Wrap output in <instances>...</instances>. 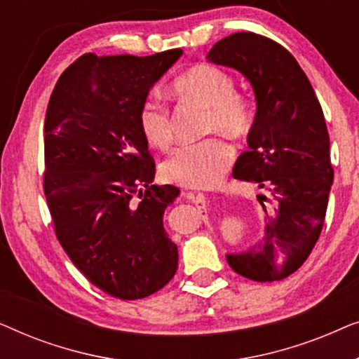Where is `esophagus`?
Returning <instances> with one entry per match:
<instances>
[{
	"mask_svg": "<svg viewBox=\"0 0 359 359\" xmlns=\"http://www.w3.org/2000/svg\"><path fill=\"white\" fill-rule=\"evenodd\" d=\"M193 203L196 208H198L201 212H205L208 210V201H205L204 194H194L193 196Z\"/></svg>",
	"mask_w": 359,
	"mask_h": 359,
	"instance_id": "1",
	"label": "esophagus"
}]
</instances>
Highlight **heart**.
Returning <instances> with one entry per match:
<instances>
[{
    "instance_id": "obj_1",
    "label": "heart",
    "mask_w": 359,
    "mask_h": 359,
    "mask_svg": "<svg viewBox=\"0 0 359 359\" xmlns=\"http://www.w3.org/2000/svg\"><path fill=\"white\" fill-rule=\"evenodd\" d=\"M175 95L186 102L203 106L208 111L205 134H220L240 139L253 127V109L243 95L235 91V80L229 72L212 63H199L175 78ZM140 134L147 144L165 150L173 142V122L168 106L156 97L142 101L137 114ZM233 160V150L222 137L183 145L163 163L161 175L171 183L186 188H212L222 180Z\"/></svg>"
}]
</instances>
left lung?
<instances>
[{
  "label": "left lung",
  "instance_id": "obj_1",
  "mask_svg": "<svg viewBox=\"0 0 359 359\" xmlns=\"http://www.w3.org/2000/svg\"><path fill=\"white\" fill-rule=\"evenodd\" d=\"M208 58L247 76L257 97L248 151L233 178L266 189L263 242L227 255L240 276L271 283L297 271L320 237L333 183L330 137L316 91L291 52L255 32H235Z\"/></svg>",
  "mask_w": 359,
  "mask_h": 359
}]
</instances>
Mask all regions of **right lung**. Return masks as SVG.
Instances as JSON below:
<instances>
[{
  "instance_id": "add662e5",
  "label": "right lung",
  "mask_w": 359,
  "mask_h": 359,
  "mask_svg": "<svg viewBox=\"0 0 359 359\" xmlns=\"http://www.w3.org/2000/svg\"><path fill=\"white\" fill-rule=\"evenodd\" d=\"M181 53H85L47 106L43 193L55 235L88 281L122 301L151 296L178 269L163 212L180 189L151 184L155 161L137 114Z\"/></svg>"
}]
</instances>
